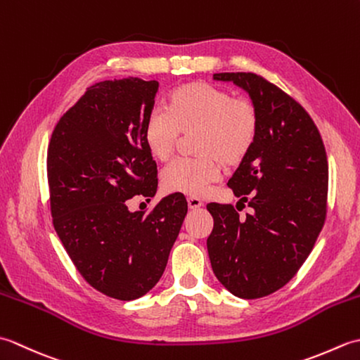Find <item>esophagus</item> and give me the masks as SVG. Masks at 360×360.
Instances as JSON below:
<instances>
[{
  "mask_svg": "<svg viewBox=\"0 0 360 360\" xmlns=\"http://www.w3.org/2000/svg\"><path fill=\"white\" fill-rule=\"evenodd\" d=\"M187 204H188V209H192V210L200 209V207H202V205H204V202L200 200V198H196V196H188L187 198Z\"/></svg>",
  "mask_w": 360,
  "mask_h": 360,
  "instance_id": "esophagus-1",
  "label": "esophagus"
}]
</instances>
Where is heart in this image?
Wrapping results in <instances>:
<instances>
[{"mask_svg": "<svg viewBox=\"0 0 360 360\" xmlns=\"http://www.w3.org/2000/svg\"><path fill=\"white\" fill-rule=\"evenodd\" d=\"M258 112L249 98L207 83H188L168 94L167 108H155L143 125V142L158 160L172 156L181 133L192 134L198 158L168 164L160 181L167 192L200 196L219 179L221 164L235 167L254 147Z\"/></svg>", "mask_w": 360, "mask_h": 360, "instance_id": "obj_1", "label": "heart"}]
</instances>
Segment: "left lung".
<instances>
[{"label":"left lung","mask_w":360,"mask_h":360,"mask_svg":"<svg viewBox=\"0 0 360 360\" xmlns=\"http://www.w3.org/2000/svg\"><path fill=\"white\" fill-rule=\"evenodd\" d=\"M248 93L258 112L254 147L229 187L250 212L210 202L207 250L229 292L259 298L283 288L311 254L326 217L328 160L309 114L292 97L252 72H219Z\"/></svg>","instance_id":"1"}]
</instances>
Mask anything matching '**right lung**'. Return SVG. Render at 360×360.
Returning <instances> with one entry per match:
<instances>
[{"label": "right lung", "mask_w": 360, "mask_h": 360, "mask_svg": "<svg viewBox=\"0 0 360 360\" xmlns=\"http://www.w3.org/2000/svg\"><path fill=\"white\" fill-rule=\"evenodd\" d=\"M158 86L133 77L96 83L60 119L48 151L58 238L91 286L125 302L162 277L187 215L181 193L162 198L150 215L127 205L158 190L156 162L143 142Z\"/></svg>", "instance_id": "1"}]
</instances>
